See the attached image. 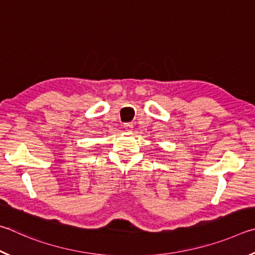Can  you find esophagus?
Here are the masks:
<instances>
[{
  "label": "esophagus",
  "instance_id": "esophagus-1",
  "mask_svg": "<svg viewBox=\"0 0 255 255\" xmlns=\"http://www.w3.org/2000/svg\"><path fill=\"white\" fill-rule=\"evenodd\" d=\"M123 128H124L125 131L130 132V131H132V128H133V123H125L123 125Z\"/></svg>",
  "mask_w": 255,
  "mask_h": 255
}]
</instances>
